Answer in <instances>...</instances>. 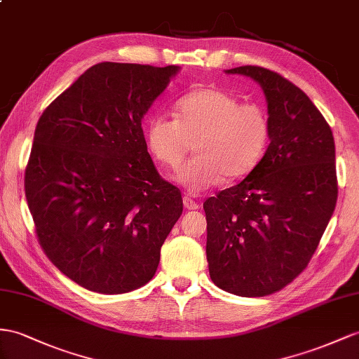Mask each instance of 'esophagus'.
<instances>
[{
  "mask_svg": "<svg viewBox=\"0 0 359 359\" xmlns=\"http://www.w3.org/2000/svg\"><path fill=\"white\" fill-rule=\"evenodd\" d=\"M183 205H185V208L187 209H189V210H194V209H198V203L196 200H192L191 197H188V196H185L183 197Z\"/></svg>",
  "mask_w": 359,
  "mask_h": 359,
  "instance_id": "1",
  "label": "esophagus"
}]
</instances>
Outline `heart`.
<instances>
[{
  "instance_id": "heart-1",
  "label": "heart",
  "mask_w": 359,
  "mask_h": 359,
  "mask_svg": "<svg viewBox=\"0 0 359 359\" xmlns=\"http://www.w3.org/2000/svg\"><path fill=\"white\" fill-rule=\"evenodd\" d=\"M176 118L154 115L145 130L153 158L177 168L194 141L197 153L176 180L192 194L243 179L258 167L270 140V119L256 103H241L229 92L203 88L174 103Z\"/></svg>"
}]
</instances>
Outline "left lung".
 <instances>
[{"mask_svg":"<svg viewBox=\"0 0 359 359\" xmlns=\"http://www.w3.org/2000/svg\"><path fill=\"white\" fill-rule=\"evenodd\" d=\"M261 85L270 119L264 158L238 185L205 201L210 279L227 292L262 297L306 269L338 197L332 130L309 97L261 67H238Z\"/></svg>","mask_w":359,"mask_h":359,"instance_id":"obj_1","label":"left lung"}]
</instances>
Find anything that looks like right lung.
I'll return each instance as SVG.
<instances>
[{
  "instance_id": "obj_1",
  "label": "right lung",
  "mask_w": 359,
  "mask_h": 359,
  "mask_svg": "<svg viewBox=\"0 0 359 359\" xmlns=\"http://www.w3.org/2000/svg\"><path fill=\"white\" fill-rule=\"evenodd\" d=\"M179 67L101 62L43 110L25 197L48 259L101 294L150 282L182 215L179 188L147 151L142 118Z\"/></svg>"
}]
</instances>
